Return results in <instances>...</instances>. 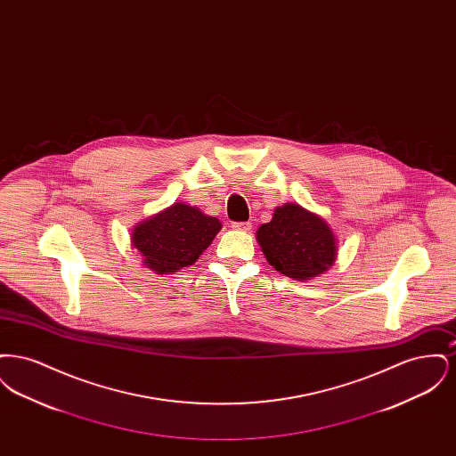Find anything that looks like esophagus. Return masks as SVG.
<instances>
[{"label":"esophagus","instance_id":"34e87169","mask_svg":"<svg viewBox=\"0 0 456 456\" xmlns=\"http://www.w3.org/2000/svg\"><path fill=\"white\" fill-rule=\"evenodd\" d=\"M232 229L249 232V231H251V222H232Z\"/></svg>","mask_w":456,"mask_h":456}]
</instances>
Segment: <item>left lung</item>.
I'll list each match as a JSON object with an SVG mask.
<instances>
[{
  "label": "left lung",
  "instance_id": "1",
  "mask_svg": "<svg viewBox=\"0 0 456 456\" xmlns=\"http://www.w3.org/2000/svg\"><path fill=\"white\" fill-rule=\"evenodd\" d=\"M256 240L277 272L299 282L325 273L337 260V236L330 224L299 203L277 207L272 220L256 231Z\"/></svg>",
  "mask_w": 456,
  "mask_h": 456
}]
</instances>
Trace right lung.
I'll list each match as a JSON object with an SVG mask.
<instances>
[{
  "mask_svg": "<svg viewBox=\"0 0 456 456\" xmlns=\"http://www.w3.org/2000/svg\"><path fill=\"white\" fill-rule=\"evenodd\" d=\"M220 229L222 222L217 217L179 201L136 224L131 232V246L138 251L145 268L157 275H171L193 265Z\"/></svg>",
  "mask_w": 456,
  "mask_h": 456,
  "instance_id": "right-lung-1",
  "label": "right lung"
}]
</instances>
